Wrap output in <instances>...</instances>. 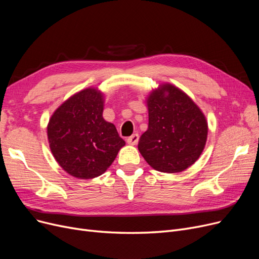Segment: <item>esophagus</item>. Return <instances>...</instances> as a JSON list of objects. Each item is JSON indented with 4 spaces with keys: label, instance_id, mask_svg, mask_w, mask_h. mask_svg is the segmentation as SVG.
I'll return each instance as SVG.
<instances>
[{
    "label": "esophagus",
    "instance_id": "1",
    "mask_svg": "<svg viewBox=\"0 0 259 259\" xmlns=\"http://www.w3.org/2000/svg\"><path fill=\"white\" fill-rule=\"evenodd\" d=\"M139 140H140L139 134H133V135H131L130 138H128V139H127V143H128L129 145L134 146V145H137V144H138Z\"/></svg>",
    "mask_w": 259,
    "mask_h": 259
}]
</instances>
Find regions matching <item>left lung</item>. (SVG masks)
Returning <instances> with one entry per match:
<instances>
[{"instance_id": "obj_1", "label": "left lung", "mask_w": 259, "mask_h": 259, "mask_svg": "<svg viewBox=\"0 0 259 259\" xmlns=\"http://www.w3.org/2000/svg\"><path fill=\"white\" fill-rule=\"evenodd\" d=\"M149 124L139 151L154 170L179 173L199 158L208 138V121L189 95L170 83L146 98Z\"/></svg>"}]
</instances>
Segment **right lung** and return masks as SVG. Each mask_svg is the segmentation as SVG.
I'll return each mask as SVG.
<instances>
[{
    "mask_svg": "<svg viewBox=\"0 0 259 259\" xmlns=\"http://www.w3.org/2000/svg\"><path fill=\"white\" fill-rule=\"evenodd\" d=\"M104 93L89 87L67 99L49 118L47 137L51 153L73 178H98L126 145L112 122L104 119Z\"/></svg>",
    "mask_w": 259,
    "mask_h": 259,
    "instance_id": "obj_1",
    "label": "right lung"
}]
</instances>
